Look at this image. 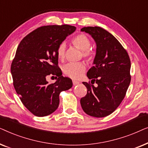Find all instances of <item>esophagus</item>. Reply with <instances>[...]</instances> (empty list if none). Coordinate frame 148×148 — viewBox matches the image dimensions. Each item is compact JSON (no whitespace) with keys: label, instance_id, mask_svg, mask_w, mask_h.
<instances>
[{"label":"esophagus","instance_id":"1","mask_svg":"<svg viewBox=\"0 0 148 148\" xmlns=\"http://www.w3.org/2000/svg\"><path fill=\"white\" fill-rule=\"evenodd\" d=\"M73 84L74 86H75V85H77L79 84V82H77V81H75V80H73Z\"/></svg>","mask_w":148,"mask_h":148}]
</instances>
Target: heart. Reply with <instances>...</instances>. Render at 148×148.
Masks as SVG:
<instances>
[{
	"label": "heart",
	"mask_w": 148,
	"mask_h": 148,
	"mask_svg": "<svg viewBox=\"0 0 148 148\" xmlns=\"http://www.w3.org/2000/svg\"><path fill=\"white\" fill-rule=\"evenodd\" d=\"M72 43L77 48L82 51L83 56L87 60H92L94 58V52L90 47L91 42L88 36L80 34L74 37L71 40ZM66 44L62 42L58 45L56 50V54L60 60H62L65 56ZM86 64L83 62H70L62 67V71L66 76L73 79H79L84 75L86 71Z\"/></svg>",
	"instance_id": "heart-1"
}]
</instances>
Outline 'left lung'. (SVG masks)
Returning a JSON list of instances; mask_svg holds the SVG:
<instances>
[{
    "instance_id": "left-lung-1",
    "label": "left lung",
    "mask_w": 148,
    "mask_h": 148,
    "mask_svg": "<svg viewBox=\"0 0 148 148\" xmlns=\"http://www.w3.org/2000/svg\"><path fill=\"white\" fill-rule=\"evenodd\" d=\"M81 31L92 36L96 43L94 66L87 73L92 84L83 82L88 92L81 98V106L90 116H106L118 108L126 94L131 82L130 58L116 38L103 28L85 27Z\"/></svg>"
}]
</instances>
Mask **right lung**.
I'll use <instances>...</instances> for the list:
<instances>
[{"mask_svg":"<svg viewBox=\"0 0 148 148\" xmlns=\"http://www.w3.org/2000/svg\"><path fill=\"white\" fill-rule=\"evenodd\" d=\"M75 29L69 25L42 26L18 46L11 66L13 86L23 104L35 116L54 112L59 105L60 93L73 86L72 80L62 75L56 50ZM50 74L58 77L54 84L46 81Z\"/></svg>","mask_w":148,"mask_h":148,"instance_id":"add662e5","label":"right lung"}]
</instances>
